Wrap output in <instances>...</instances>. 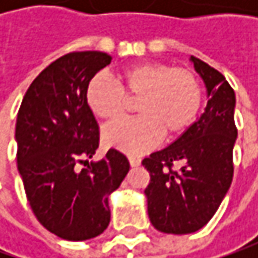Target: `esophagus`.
Here are the masks:
<instances>
[{
    "label": "esophagus",
    "mask_w": 258,
    "mask_h": 258,
    "mask_svg": "<svg viewBox=\"0 0 258 258\" xmlns=\"http://www.w3.org/2000/svg\"><path fill=\"white\" fill-rule=\"evenodd\" d=\"M129 164H131V166H139L141 159L138 156H129Z\"/></svg>",
    "instance_id": "1"
}]
</instances>
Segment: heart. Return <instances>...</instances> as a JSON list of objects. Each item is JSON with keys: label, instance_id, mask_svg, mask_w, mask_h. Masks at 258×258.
<instances>
[{"label": "heart", "instance_id": "b5f03b06", "mask_svg": "<svg viewBox=\"0 0 258 258\" xmlns=\"http://www.w3.org/2000/svg\"><path fill=\"white\" fill-rule=\"evenodd\" d=\"M138 100L139 116L104 129V142L126 154L141 155L162 135L185 132L201 107V85L192 72L164 63H142L124 69L117 82L96 75L86 86V102L96 116L116 120Z\"/></svg>", "mask_w": 258, "mask_h": 258}]
</instances>
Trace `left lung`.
Wrapping results in <instances>:
<instances>
[{
	"label": "left lung",
	"instance_id": "1",
	"mask_svg": "<svg viewBox=\"0 0 258 258\" xmlns=\"http://www.w3.org/2000/svg\"><path fill=\"white\" fill-rule=\"evenodd\" d=\"M191 61L207 87L205 112L173 144L142 161L151 176L145 189L148 214L155 228L166 234L203 228L233 181L235 94L218 70L194 55ZM176 162L179 170L173 169Z\"/></svg>",
	"mask_w": 258,
	"mask_h": 258
}]
</instances>
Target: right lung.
Listing matches in <instances>:
<instances>
[{"instance_id":"right-lung-1","label":"right lung","mask_w":258,"mask_h":258,"mask_svg":"<svg viewBox=\"0 0 258 258\" xmlns=\"http://www.w3.org/2000/svg\"><path fill=\"white\" fill-rule=\"evenodd\" d=\"M110 61L102 51L61 55L35 77L17 116V166L27 200L40 224L69 241L107 228V197L131 166L113 148L102 161L89 162L99 148V124L86 86Z\"/></svg>"}]
</instances>
